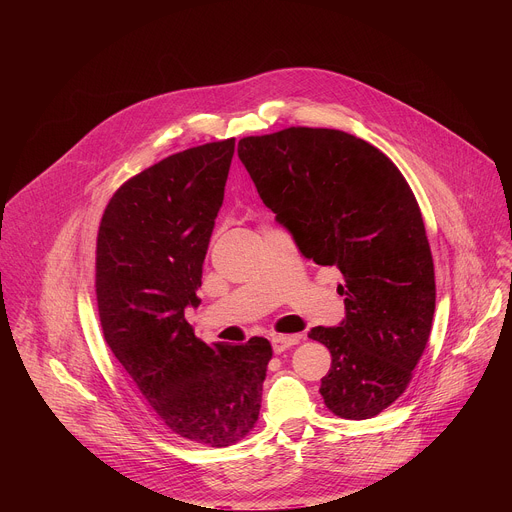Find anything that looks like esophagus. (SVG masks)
Masks as SVG:
<instances>
[{"instance_id":"1","label":"esophagus","mask_w":512,"mask_h":512,"mask_svg":"<svg viewBox=\"0 0 512 512\" xmlns=\"http://www.w3.org/2000/svg\"><path fill=\"white\" fill-rule=\"evenodd\" d=\"M300 334H279V336H273L271 338V344H273V350L275 354H281L285 350H289L291 346H296L300 342Z\"/></svg>"}]
</instances>
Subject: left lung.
Segmentation results:
<instances>
[{"label":"left lung","instance_id":"8db88e82","mask_svg":"<svg viewBox=\"0 0 512 512\" xmlns=\"http://www.w3.org/2000/svg\"><path fill=\"white\" fill-rule=\"evenodd\" d=\"M239 158L302 255L344 275L346 318L308 334L332 354L326 407L344 419L379 415L405 393L435 310L431 249L407 180L375 145L338 129L243 137Z\"/></svg>","mask_w":512,"mask_h":512}]
</instances>
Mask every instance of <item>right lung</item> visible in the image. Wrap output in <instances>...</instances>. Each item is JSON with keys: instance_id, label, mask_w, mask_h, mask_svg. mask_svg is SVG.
<instances>
[{"instance_id": "1", "label": "right lung", "mask_w": 512, "mask_h": 512, "mask_svg": "<svg viewBox=\"0 0 512 512\" xmlns=\"http://www.w3.org/2000/svg\"><path fill=\"white\" fill-rule=\"evenodd\" d=\"M235 137L174 154L127 180L97 235V306L115 358L186 442L225 448L255 427L271 360L267 338L208 346L196 308L202 263L223 206Z\"/></svg>"}]
</instances>
